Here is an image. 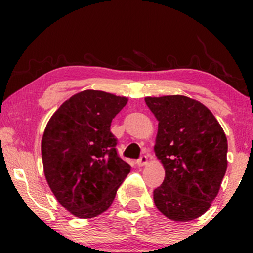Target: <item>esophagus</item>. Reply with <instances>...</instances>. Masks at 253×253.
<instances>
[{"mask_svg": "<svg viewBox=\"0 0 253 253\" xmlns=\"http://www.w3.org/2000/svg\"><path fill=\"white\" fill-rule=\"evenodd\" d=\"M147 157L146 156H141L140 158L138 159V161H136V164L139 165V167H144V165H146L147 164Z\"/></svg>", "mask_w": 253, "mask_h": 253, "instance_id": "34e87169", "label": "esophagus"}]
</instances>
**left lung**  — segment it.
<instances>
[{
    "label": "left lung",
    "mask_w": 253,
    "mask_h": 253,
    "mask_svg": "<svg viewBox=\"0 0 253 253\" xmlns=\"http://www.w3.org/2000/svg\"><path fill=\"white\" fill-rule=\"evenodd\" d=\"M158 120L155 153L163 164V184L153 201L168 219L200 217L217 196L227 169V138L205 104L183 95L145 97Z\"/></svg>",
    "instance_id": "left-lung-1"
}]
</instances>
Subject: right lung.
I'll return each mask as SVG.
<instances>
[{
  "instance_id": "add662e5",
  "label": "right lung",
  "mask_w": 253,
  "mask_h": 253,
  "mask_svg": "<svg viewBox=\"0 0 253 253\" xmlns=\"http://www.w3.org/2000/svg\"><path fill=\"white\" fill-rule=\"evenodd\" d=\"M128 98L101 90L77 92L43 130V175L57 201L80 219L110 207L130 167L118 156L110 124Z\"/></svg>"
}]
</instances>
